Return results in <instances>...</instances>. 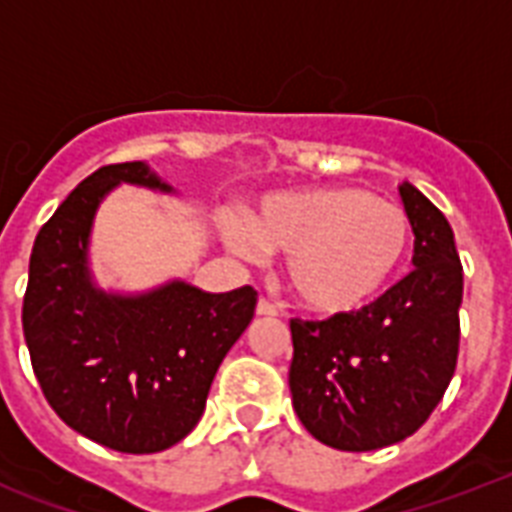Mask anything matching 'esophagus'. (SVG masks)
<instances>
[{"label":"esophagus","instance_id":"34e87169","mask_svg":"<svg viewBox=\"0 0 512 512\" xmlns=\"http://www.w3.org/2000/svg\"><path fill=\"white\" fill-rule=\"evenodd\" d=\"M276 305L268 303V300H257V316H276Z\"/></svg>","mask_w":512,"mask_h":512}]
</instances>
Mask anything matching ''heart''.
Listing matches in <instances>:
<instances>
[{
	"label": "heart",
	"mask_w": 512,
	"mask_h": 512,
	"mask_svg": "<svg viewBox=\"0 0 512 512\" xmlns=\"http://www.w3.org/2000/svg\"><path fill=\"white\" fill-rule=\"evenodd\" d=\"M241 257L260 249L287 257L284 279L297 303L319 316L364 311L393 284L412 249V220L398 204L358 185L268 193L249 228L225 223Z\"/></svg>",
	"instance_id": "b5f03b06"
}]
</instances>
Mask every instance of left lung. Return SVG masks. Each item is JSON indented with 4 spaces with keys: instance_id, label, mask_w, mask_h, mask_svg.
<instances>
[{
    "instance_id": "8db88e82",
    "label": "left lung",
    "mask_w": 512,
    "mask_h": 512,
    "mask_svg": "<svg viewBox=\"0 0 512 512\" xmlns=\"http://www.w3.org/2000/svg\"><path fill=\"white\" fill-rule=\"evenodd\" d=\"M398 193L412 220L414 271L364 311L289 324L292 406L316 441L342 452L412 436L457 366L462 265L452 225L412 183Z\"/></svg>"
}]
</instances>
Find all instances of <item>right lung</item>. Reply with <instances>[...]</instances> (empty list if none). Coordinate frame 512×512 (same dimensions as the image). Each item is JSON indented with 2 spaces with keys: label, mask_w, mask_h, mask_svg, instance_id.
<instances>
[{
  "label": "right lung",
  "mask_w": 512,
  "mask_h": 512,
  "mask_svg": "<svg viewBox=\"0 0 512 512\" xmlns=\"http://www.w3.org/2000/svg\"><path fill=\"white\" fill-rule=\"evenodd\" d=\"M119 185L177 193L146 162L108 164L76 185L36 233L23 335L44 398L68 428L116 452L154 454L196 428L257 292H204L183 279L143 292L100 287L92 225Z\"/></svg>",
  "instance_id": "obj_1"
}]
</instances>
